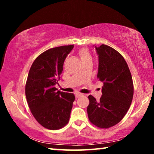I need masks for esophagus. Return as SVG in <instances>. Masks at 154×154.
Instances as JSON below:
<instances>
[{"label": "esophagus", "instance_id": "esophagus-1", "mask_svg": "<svg viewBox=\"0 0 154 154\" xmlns=\"http://www.w3.org/2000/svg\"><path fill=\"white\" fill-rule=\"evenodd\" d=\"M83 95V94L82 93H76V94H75V98H79V97H80V96H82Z\"/></svg>", "mask_w": 154, "mask_h": 154}]
</instances>
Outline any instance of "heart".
I'll return each instance as SVG.
<instances>
[{
    "mask_svg": "<svg viewBox=\"0 0 154 154\" xmlns=\"http://www.w3.org/2000/svg\"><path fill=\"white\" fill-rule=\"evenodd\" d=\"M78 54H79L82 61L91 58V54L90 53L89 49L85 48H81L78 51Z\"/></svg>",
    "mask_w": 154,
    "mask_h": 154,
    "instance_id": "heart-1",
    "label": "heart"
}]
</instances>
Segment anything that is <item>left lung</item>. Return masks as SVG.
Here are the masks:
<instances>
[{
  "instance_id": "left-lung-1",
  "label": "left lung",
  "mask_w": 154,
  "mask_h": 154,
  "mask_svg": "<svg viewBox=\"0 0 154 154\" xmlns=\"http://www.w3.org/2000/svg\"><path fill=\"white\" fill-rule=\"evenodd\" d=\"M98 55V79L103 82L100 100L88 96L87 112L90 122L100 128L118 124L131 105L134 85L131 73L124 57L106 45L96 48Z\"/></svg>"
}]
</instances>
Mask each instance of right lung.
<instances>
[{
  "label": "right lung",
  "instance_id": "1",
  "mask_svg": "<svg viewBox=\"0 0 154 154\" xmlns=\"http://www.w3.org/2000/svg\"><path fill=\"white\" fill-rule=\"evenodd\" d=\"M74 45L49 49L41 54L31 66L26 83L25 93L34 118L49 130L66 126L75 100L72 93L57 91L64 62Z\"/></svg>",
  "mask_w": 154,
  "mask_h": 154
}]
</instances>
